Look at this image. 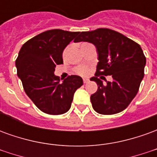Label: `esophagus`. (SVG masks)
<instances>
[{
    "mask_svg": "<svg viewBox=\"0 0 157 157\" xmlns=\"http://www.w3.org/2000/svg\"><path fill=\"white\" fill-rule=\"evenodd\" d=\"M88 82H89V79L83 78V82H84V83H87Z\"/></svg>",
    "mask_w": 157,
    "mask_h": 157,
    "instance_id": "obj_1",
    "label": "esophagus"
}]
</instances>
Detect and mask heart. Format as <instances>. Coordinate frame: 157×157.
Returning a JSON list of instances; mask_svg holds the SVG:
<instances>
[{"label":"heart","instance_id":"1","mask_svg":"<svg viewBox=\"0 0 157 157\" xmlns=\"http://www.w3.org/2000/svg\"><path fill=\"white\" fill-rule=\"evenodd\" d=\"M75 72L79 75H86L88 74L89 69L87 67H86V66H79V67L75 69Z\"/></svg>","mask_w":157,"mask_h":157}]
</instances>
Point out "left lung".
<instances>
[{
    "label": "left lung",
    "instance_id": "8db88e82",
    "mask_svg": "<svg viewBox=\"0 0 157 157\" xmlns=\"http://www.w3.org/2000/svg\"><path fill=\"white\" fill-rule=\"evenodd\" d=\"M82 41L93 44L98 54L95 76L90 79L98 84V91L91 96L92 108L105 115L122 112L135 98L144 77L146 59L141 47L109 29L80 32L74 42ZM102 75H112L113 82L103 85Z\"/></svg>",
    "mask_w": 157,
    "mask_h": 157
}]
</instances>
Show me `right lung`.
Returning a JSON list of instances; mask_svg holds the SVG:
<instances>
[{
  "label": "right lung",
  "instance_id": "right-lung-1",
  "mask_svg": "<svg viewBox=\"0 0 157 157\" xmlns=\"http://www.w3.org/2000/svg\"><path fill=\"white\" fill-rule=\"evenodd\" d=\"M80 32L52 29L39 33L22 45L16 59L17 75L26 94L42 112L59 115L71 109L75 92L83 85L79 75L60 82L54 72L63 64L65 48Z\"/></svg>",
  "mask_w": 157,
  "mask_h": 157
}]
</instances>
